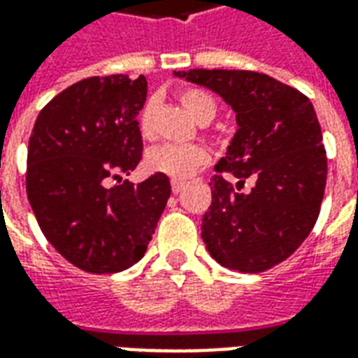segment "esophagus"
<instances>
[{
    "mask_svg": "<svg viewBox=\"0 0 358 358\" xmlns=\"http://www.w3.org/2000/svg\"><path fill=\"white\" fill-rule=\"evenodd\" d=\"M171 187L174 194H180L186 187V182H182V180H171Z\"/></svg>",
    "mask_w": 358,
    "mask_h": 358,
    "instance_id": "1",
    "label": "esophagus"
}]
</instances>
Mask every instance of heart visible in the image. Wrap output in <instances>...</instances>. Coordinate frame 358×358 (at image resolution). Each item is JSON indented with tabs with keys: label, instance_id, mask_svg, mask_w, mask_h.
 <instances>
[{
	"label": "heart",
	"instance_id": "1",
	"mask_svg": "<svg viewBox=\"0 0 358 358\" xmlns=\"http://www.w3.org/2000/svg\"><path fill=\"white\" fill-rule=\"evenodd\" d=\"M180 101L197 122H209L217 113V105L213 101V97L201 90H186L180 95ZM151 110H153L151 101L141 110L140 130L143 136L151 134ZM209 151L201 145L166 143V145H159L149 153L148 166L153 172H161L174 180H186L209 163Z\"/></svg>",
	"mask_w": 358,
	"mask_h": 358
}]
</instances>
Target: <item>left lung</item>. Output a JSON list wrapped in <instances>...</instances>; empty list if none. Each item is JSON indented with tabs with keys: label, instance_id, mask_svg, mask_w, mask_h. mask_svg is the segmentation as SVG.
Listing matches in <instances>:
<instances>
[{
	"label": "left lung",
	"instance_id": "left-lung-1",
	"mask_svg": "<svg viewBox=\"0 0 358 358\" xmlns=\"http://www.w3.org/2000/svg\"><path fill=\"white\" fill-rule=\"evenodd\" d=\"M213 90L236 113L238 130L215 166L213 201L201 238L222 266L257 274L276 266L313 230L326 187V149L315 107L299 90L268 74L222 69L174 73ZM256 182L241 192L243 182Z\"/></svg>",
	"mask_w": 358,
	"mask_h": 358
}]
</instances>
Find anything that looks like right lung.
<instances>
[{"instance_id":"right-lung-1","label":"right lung","mask_w":358,"mask_h":358,"mask_svg":"<svg viewBox=\"0 0 358 358\" xmlns=\"http://www.w3.org/2000/svg\"><path fill=\"white\" fill-rule=\"evenodd\" d=\"M145 76H94L55 95L28 141L27 194L45 240L84 272L113 274L138 263L171 197L166 174L105 187L141 159L136 117Z\"/></svg>"}]
</instances>
